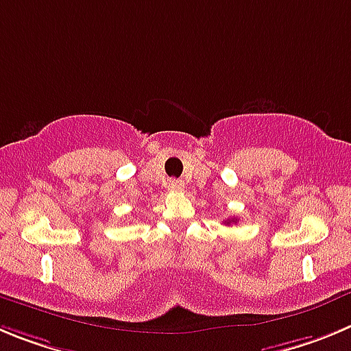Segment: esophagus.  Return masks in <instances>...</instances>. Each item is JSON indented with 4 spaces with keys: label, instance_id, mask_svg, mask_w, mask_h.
<instances>
[{
    "label": "esophagus",
    "instance_id": "obj_1",
    "mask_svg": "<svg viewBox=\"0 0 351 351\" xmlns=\"http://www.w3.org/2000/svg\"><path fill=\"white\" fill-rule=\"evenodd\" d=\"M168 189H169V191H173V192H178V191H182V189H183V183L180 182V180H169Z\"/></svg>",
    "mask_w": 351,
    "mask_h": 351
}]
</instances>
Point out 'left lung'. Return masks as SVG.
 Returning a JSON list of instances; mask_svg holds the SVG:
<instances>
[{
	"label": "left lung",
	"mask_w": 351,
	"mask_h": 351,
	"mask_svg": "<svg viewBox=\"0 0 351 351\" xmlns=\"http://www.w3.org/2000/svg\"><path fill=\"white\" fill-rule=\"evenodd\" d=\"M230 222H234V220H229V222H227V223H230Z\"/></svg>",
	"instance_id": "8db88e82"
}]
</instances>
